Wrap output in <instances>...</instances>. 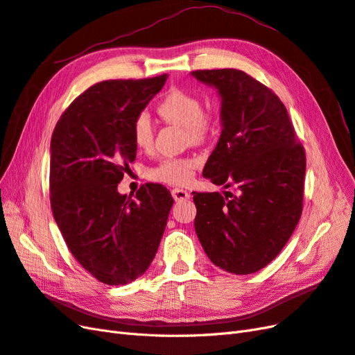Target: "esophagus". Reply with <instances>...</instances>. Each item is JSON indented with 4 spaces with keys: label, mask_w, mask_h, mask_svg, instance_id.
<instances>
[{
    "label": "esophagus",
    "mask_w": 355,
    "mask_h": 355,
    "mask_svg": "<svg viewBox=\"0 0 355 355\" xmlns=\"http://www.w3.org/2000/svg\"><path fill=\"white\" fill-rule=\"evenodd\" d=\"M172 198H174V200H186L190 198V193L187 190H183V189H172Z\"/></svg>",
    "instance_id": "34e87169"
}]
</instances>
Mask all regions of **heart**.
<instances>
[{"label": "heart", "mask_w": 355, "mask_h": 355, "mask_svg": "<svg viewBox=\"0 0 355 355\" xmlns=\"http://www.w3.org/2000/svg\"><path fill=\"white\" fill-rule=\"evenodd\" d=\"M202 110H204V105H202L199 96L180 89L171 90L157 105L162 119L166 120L168 123L187 128L189 137L196 143L204 141L216 126L214 116ZM132 138L138 148L148 150L153 146L155 128L147 111H141L134 119ZM198 165L199 160L193 157H166L150 171V175L162 183L184 186L193 177Z\"/></svg>", "instance_id": "heart-1"}]
</instances>
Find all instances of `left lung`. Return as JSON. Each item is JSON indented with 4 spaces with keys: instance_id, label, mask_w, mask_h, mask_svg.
<instances>
[{
    "instance_id": "1",
    "label": "left lung",
    "mask_w": 355,
    "mask_h": 355,
    "mask_svg": "<svg viewBox=\"0 0 355 355\" xmlns=\"http://www.w3.org/2000/svg\"><path fill=\"white\" fill-rule=\"evenodd\" d=\"M199 82L221 96V135L204 168L217 186L238 193L193 191L195 230L220 269L248 275L284 248L303 208L306 156L287 108L241 69H198Z\"/></svg>"
}]
</instances>
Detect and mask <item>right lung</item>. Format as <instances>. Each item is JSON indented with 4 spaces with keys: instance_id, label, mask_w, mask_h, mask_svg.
<instances>
[{
    "instance_id": "1",
    "label": "right lung",
    "mask_w": 355,
    "mask_h": 355,
    "mask_svg": "<svg viewBox=\"0 0 355 355\" xmlns=\"http://www.w3.org/2000/svg\"><path fill=\"white\" fill-rule=\"evenodd\" d=\"M168 76L107 80L90 86L60 116L50 143V205L71 254L108 286H125L148 269L174 199L162 184L135 198L117 184L137 157L134 119Z\"/></svg>"
}]
</instances>
